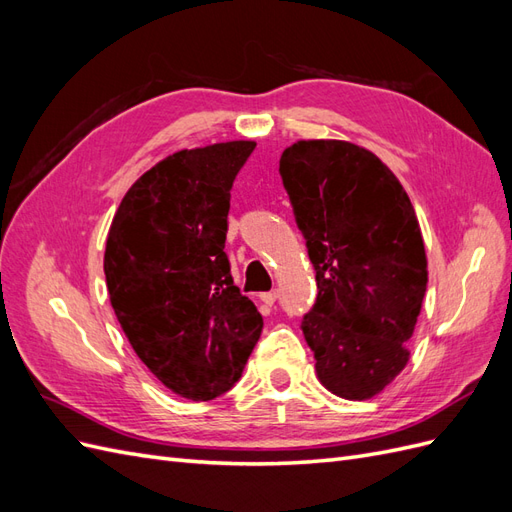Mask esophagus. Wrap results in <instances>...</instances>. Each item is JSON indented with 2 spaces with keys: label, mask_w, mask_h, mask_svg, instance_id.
<instances>
[{
  "label": "esophagus",
  "mask_w": 512,
  "mask_h": 512,
  "mask_svg": "<svg viewBox=\"0 0 512 512\" xmlns=\"http://www.w3.org/2000/svg\"><path fill=\"white\" fill-rule=\"evenodd\" d=\"M275 299H277V290H269V292H262L260 294V301L265 303V305H269V307L275 303Z\"/></svg>",
  "instance_id": "1"
}]
</instances>
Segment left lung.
<instances>
[{"label":"left lung","instance_id":"left-lung-1","mask_svg":"<svg viewBox=\"0 0 512 512\" xmlns=\"http://www.w3.org/2000/svg\"><path fill=\"white\" fill-rule=\"evenodd\" d=\"M280 175L316 269L301 329L333 395L363 401L406 367L427 290L414 207L374 153L346 141H297Z\"/></svg>","mask_w":512,"mask_h":512}]
</instances>
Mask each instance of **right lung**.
Listing matches in <instances>:
<instances>
[{
    "mask_svg": "<svg viewBox=\"0 0 512 512\" xmlns=\"http://www.w3.org/2000/svg\"><path fill=\"white\" fill-rule=\"evenodd\" d=\"M254 147L164 158L136 179L108 230L104 275L121 329L151 374L192 401L230 391L262 331L224 252L232 181Z\"/></svg>",
    "mask_w": 512,
    "mask_h": 512,
    "instance_id": "1",
    "label": "right lung"
}]
</instances>
